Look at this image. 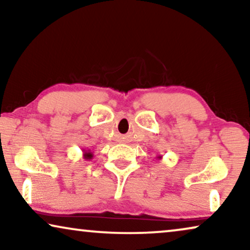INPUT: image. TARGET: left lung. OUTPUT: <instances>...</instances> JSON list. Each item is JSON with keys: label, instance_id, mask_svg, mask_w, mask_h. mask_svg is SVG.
<instances>
[{"label": "left lung", "instance_id": "1", "mask_svg": "<svg viewBox=\"0 0 250 250\" xmlns=\"http://www.w3.org/2000/svg\"><path fill=\"white\" fill-rule=\"evenodd\" d=\"M162 157H163V156H157V158H158V159H162Z\"/></svg>", "mask_w": 250, "mask_h": 250}]
</instances>
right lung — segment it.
I'll return each mask as SVG.
<instances>
[{"label": "right lung", "instance_id": "right-lung-1", "mask_svg": "<svg viewBox=\"0 0 250 250\" xmlns=\"http://www.w3.org/2000/svg\"><path fill=\"white\" fill-rule=\"evenodd\" d=\"M83 157H84V159H88V160H90V159H92V158H93V152H92L91 151V150H83Z\"/></svg>", "mask_w": 250, "mask_h": 250}]
</instances>
